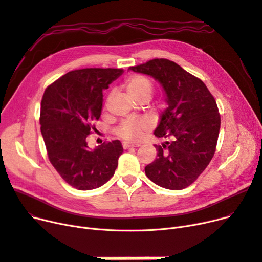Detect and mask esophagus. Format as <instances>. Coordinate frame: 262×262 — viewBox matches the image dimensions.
Returning <instances> with one entry per match:
<instances>
[{
	"label": "esophagus",
	"mask_w": 262,
	"mask_h": 262,
	"mask_svg": "<svg viewBox=\"0 0 262 262\" xmlns=\"http://www.w3.org/2000/svg\"><path fill=\"white\" fill-rule=\"evenodd\" d=\"M122 145H123V149L124 150H127V149H129V147H138V146H140V144H133V143H129V142H123Z\"/></svg>",
	"instance_id": "1"
}]
</instances>
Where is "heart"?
Here are the masks:
<instances>
[{
  "label": "heart",
  "mask_w": 262,
  "mask_h": 262,
  "mask_svg": "<svg viewBox=\"0 0 262 262\" xmlns=\"http://www.w3.org/2000/svg\"><path fill=\"white\" fill-rule=\"evenodd\" d=\"M126 90L135 99L143 95L151 97L153 84L149 78L141 75H133L126 80ZM149 129L150 123L146 120L130 119L123 121L116 129V134L124 140L139 141Z\"/></svg>",
  "instance_id": "1"
}]
</instances>
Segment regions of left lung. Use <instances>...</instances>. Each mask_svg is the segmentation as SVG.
<instances>
[{"instance_id": "8db88e82", "label": "left lung", "mask_w": 262, "mask_h": 262, "mask_svg": "<svg viewBox=\"0 0 262 262\" xmlns=\"http://www.w3.org/2000/svg\"><path fill=\"white\" fill-rule=\"evenodd\" d=\"M128 70L155 79L168 105L154 130L157 138L167 141L156 146L157 158L145 167V174L161 187L183 189L215 153L221 128L216 101L200 79L172 61L154 59Z\"/></svg>"}]
</instances>
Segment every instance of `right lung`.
I'll return each mask as SVG.
<instances>
[{"label": "right lung", "mask_w": 262, "mask_h": 262, "mask_svg": "<svg viewBox=\"0 0 262 262\" xmlns=\"http://www.w3.org/2000/svg\"><path fill=\"white\" fill-rule=\"evenodd\" d=\"M124 73L119 68H84L67 73L45 91L40 132L49 161L71 186L89 190L115 174L123 153L119 140L90 149L86 137L103 109V91Z\"/></svg>", "instance_id": "1"}]
</instances>
